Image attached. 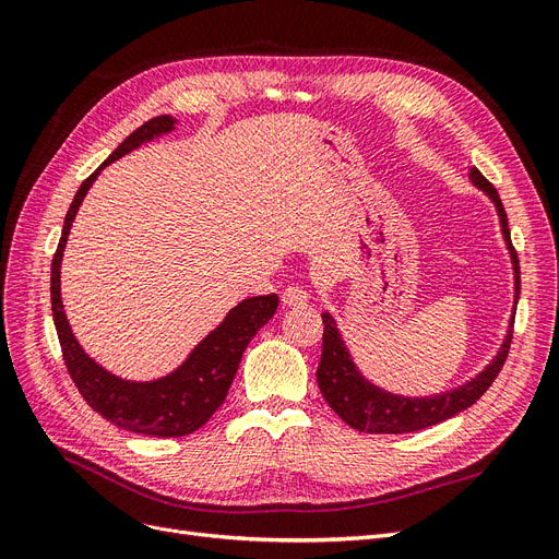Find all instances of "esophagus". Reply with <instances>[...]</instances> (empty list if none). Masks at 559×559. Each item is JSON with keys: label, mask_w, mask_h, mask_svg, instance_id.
<instances>
[{"label": "esophagus", "mask_w": 559, "mask_h": 559, "mask_svg": "<svg viewBox=\"0 0 559 559\" xmlns=\"http://www.w3.org/2000/svg\"><path fill=\"white\" fill-rule=\"evenodd\" d=\"M308 298H310V294H308L306 289H302V286H298V284L286 286V289L282 292V302H284L286 308H300V306H306Z\"/></svg>", "instance_id": "34e87169"}]
</instances>
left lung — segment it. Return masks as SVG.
Wrapping results in <instances>:
<instances>
[{
    "instance_id": "1",
    "label": "left lung",
    "mask_w": 559,
    "mask_h": 559,
    "mask_svg": "<svg viewBox=\"0 0 559 559\" xmlns=\"http://www.w3.org/2000/svg\"><path fill=\"white\" fill-rule=\"evenodd\" d=\"M473 186L480 189L497 210L499 226L506 249H509L511 265H513V312L509 319V329H506L503 343L476 378L466 380L460 386H452L448 392L431 394V396H403L386 392V389L370 382L361 370L354 364L352 354L343 341V333L337 331V324L331 312H321L324 319V337H321V361L317 368V384L321 389V396L333 408V413L341 417L352 429L366 431V433H408L419 431L445 421L454 415L471 408L489 386L509 357L511 337H513V321H515V306L520 298V263L518 253L511 245V230L509 218H506L501 198L497 189L489 183L476 167L468 173Z\"/></svg>"
}]
</instances>
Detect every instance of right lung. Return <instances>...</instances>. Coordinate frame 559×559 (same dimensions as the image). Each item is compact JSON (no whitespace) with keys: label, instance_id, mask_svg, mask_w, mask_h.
I'll return each instance as SVG.
<instances>
[{"label":"right lung","instance_id":"obj_1","mask_svg":"<svg viewBox=\"0 0 559 559\" xmlns=\"http://www.w3.org/2000/svg\"><path fill=\"white\" fill-rule=\"evenodd\" d=\"M175 126V116L151 118L142 128L128 134L123 144H118L114 154L81 183V189L76 191L70 205V212L64 216L62 238L53 263H50V308H53V321L60 337L64 366L70 370L81 396L86 399L95 413L111 421V425L132 433L156 438H179L193 433L218 411V405L226 401L235 373H238L247 345L257 335V331L273 319L280 302L277 294L251 296L240 300L224 317L222 324L202 337L173 373L156 380L118 378L105 366H99L93 357H88L86 349L79 345L70 321H67L60 296V265L74 216L83 198L91 191L93 181L107 165L123 158L138 146L173 132Z\"/></svg>","mask_w":559,"mask_h":559}]
</instances>
